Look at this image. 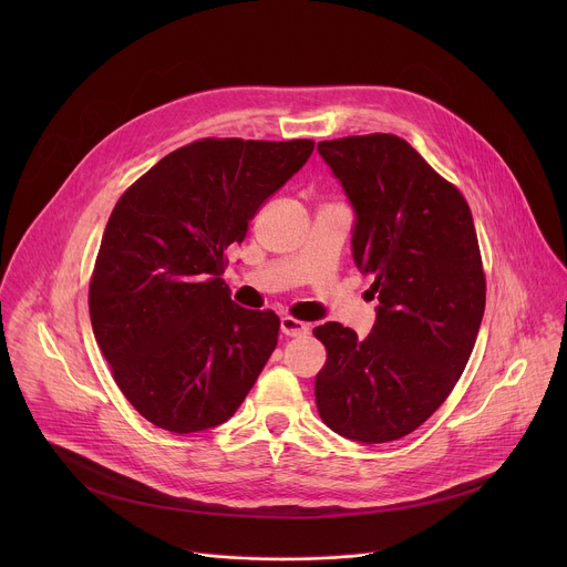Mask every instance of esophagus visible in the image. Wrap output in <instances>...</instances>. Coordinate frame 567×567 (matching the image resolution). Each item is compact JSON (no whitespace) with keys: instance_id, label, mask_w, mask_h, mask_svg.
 <instances>
[{"instance_id":"1","label":"esophagus","mask_w":567,"mask_h":567,"mask_svg":"<svg viewBox=\"0 0 567 567\" xmlns=\"http://www.w3.org/2000/svg\"><path fill=\"white\" fill-rule=\"evenodd\" d=\"M280 330H282L285 337H305V334H309L307 322H302V320H298L293 316H282Z\"/></svg>"}]
</instances>
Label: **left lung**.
Listing matches in <instances>:
<instances>
[{"label":"left lung","mask_w":567,"mask_h":567,"mask_svg":"<svg viewBox=\"0 0 567 567\" xmlns=\"http://www.w3.org/2000/svg\"><path fill=\"white\" fill-rule=\"evenodd\" d=\"M357 210L352 256L374 282L368 339L341 322L313 328L328 361L316 374L320 420L383 444L420 429L455 388L487 300L464 195L394 134L318 143Z\"/></svg>","instance_id":"8db88e82"}]
</instances>
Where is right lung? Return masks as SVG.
Segmentation results:
<instances>
[{
    "mask_svg": "<svg viewBox=\"0 0 567 567\" xmlns=\"http://www.w3.org/2000/svg\"><path fill=\"white\" fill-rule=\"evenodd\" d=\"M313 152L311 138H199L158 161L116 202L90 280L96 343L154 426L224 424L278 343L280 318L230 300L226 249Z\"/></svg>",
    "mask_w": 567,
    "mask_h": 567,
    "instance_id": "right-lung-1",
    "label": "right lung"
}]
</instances>
